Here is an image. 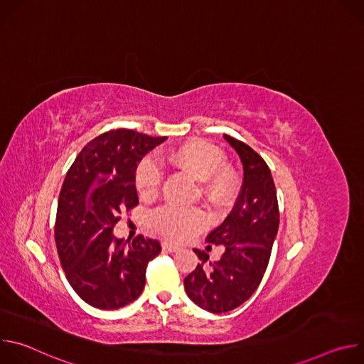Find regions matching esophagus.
<instances>
[{
  "label": "esophagus",
  "instance_id": "1",
  "mask_svg": "<svg viewBox=\"0 0 364 364\" xmlns=\"http://www.w3.org/2000/svg\"><path fill=\"white\" fill-rule=\"evenodd\" d=\"M161 246H163V249L167 250V252H177V250H178V246L171 245V243H168V242H163Z\"/></svg>",
  "mask_w": 364,
  "mask_h": 364
}]
</instances>
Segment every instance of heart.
<instances>
[{
    "instance_id": "obj_1",
    "label": "heart",
    "mask_w": 364,
    "mask_h": 364,
    "mask_svg": "<svg viewBox=\"0 0 364 364\" xmlns=\"http://www.w3.org/2000/svg\"><path fill=\"white\" fill-rule=\"evenodd\" d=\"M167 160L190 173L197 180H204V193L215 203H223L235 187L233 171L223 166L225 154L212 144L193 139L171 149ZM163 181V170L152 157H145L135 171V187L141 198L148 200L157 196ZM151 225L160 235L184 240L204 229L205 215L200 209H184L173 204L160 207L151 215Z\"/></svg>"
}]
</instances>
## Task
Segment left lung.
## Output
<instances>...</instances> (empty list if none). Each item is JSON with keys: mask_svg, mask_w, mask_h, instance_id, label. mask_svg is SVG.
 <instances>
[{"mask_svg": "<svg viewBox=\"0 0 364 364\" xmlns=\"http://www.w3.org/2000/svg\"><path fill=\"white\" fill-rule=\"evenodd\" d=\"M237 152L243 166V183L233 210L212 230L207 242L223 245L219 261L194 249L200 259L186 277L188 298L209 313L235 309L256 291L267 271L279 228L277 188L269 167L256 151L230 135H223Z\"/></svg>", "mask_w": 364, "mask_h": 364, "instance_id": "left-lung-1", "label": "left lung"}]
</instances>
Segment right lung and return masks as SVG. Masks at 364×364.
Listing matches in <instances>:
<instances>
[{
	"label": "right lung",
	"mask_w": 364,
	"mask_h": 364,
	"mask_svg": "<svg viewBox=\"0 0 364 364\" xmlns=\"http://www.w3.org/2000/svg\"><path fill=\"white\" fill-rule=\"evenodd\" d=\"M167 136L114 129L86 144L63 181L55 237L62 268L75 292L99 309H118L145 287L146 265L161 252L159 240L132 242L112 233L121 213L138 204L135 171Z\"/></svg>",
	"instance_id": "obj_1"
}]
</instances>
